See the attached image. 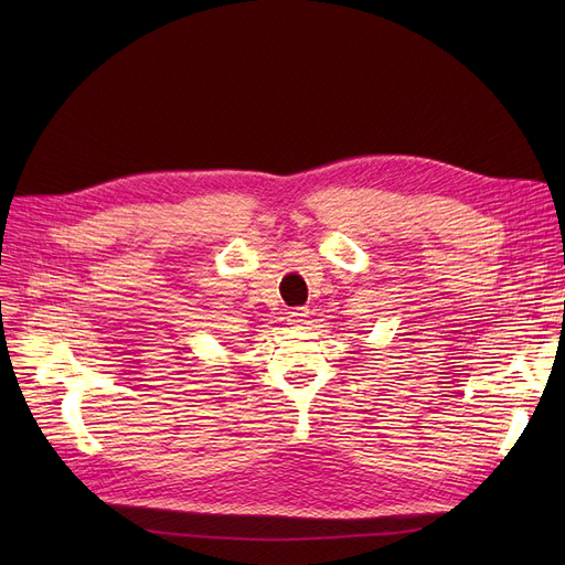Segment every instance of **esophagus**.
Masks as SVG:
<instances>
[{"label": "esophagus", "instance_id": "1", "mask_svg": "<svg viewBox=\"0 0 565 565\" xmlns=\"http://www.w3.org/2000/svg\"><path fill=\"white\" fill-rule=\"evenodd\" d=\"M307 318H309V309H305V307L288 311V324H292V328H302Z\"/></svg>", "mask_w": 565, "mask_h": 565}]
</instances>
